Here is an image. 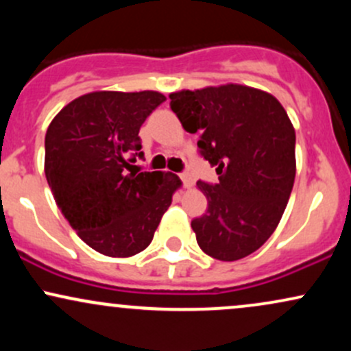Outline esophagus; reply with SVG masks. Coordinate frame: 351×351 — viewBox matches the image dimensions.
Listing matches in <instances>:
<instances>
[{"label":"esophagus","instance_id":"34e87169","mask_svg":"<svg viewBox=\"0 0 351 351\" xmlns=\"http://www.w3.org/2000/svg\"><path fill=\"white\" fill-rule=\"evenodd\" d=\"M180 178H181V183H183L184 188H191L193 186V178L189 173H180Z\"/></svg>","mask_w":351,"mask_h":351}]
</instances>
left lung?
Segmentation results:
<instances>
[{
  "label": "left lung",
  "instance_id": "obj_1",
  "mask_svg": "<svg viewBox=\"0 0 351 351\" xmlns=\"http://www.w3.org/2000/svg\"><path fill=\"white\" fill-rule=\"evenodd\" d=\"M170 107L219 181H198L206 215L191 221L199 247L217 261L249 256L279 224L295 180V130L267 92L226 84L170 94Z\"/></svg>",
  "mask_w": 351,
  "mask_h": 351
}]
</instances>
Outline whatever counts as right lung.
Listing matches in <instances>:
<instances>
[{
    "label": "right lung",
    "instance_id": "obj_1",
    "mask_svg": "<svg viewBox=\"0 0 351 351\" xmlns=\"http://www.w3.org/2000/svg\"><path fill=\"white\" fill-rule=\"evenodd\" d=\"M167 97L160 92L80 95L46 132L44 171L56 203L80 239L108 257H130L152 243L181 181L134 170L140 127Z\"/></svg>",
    "mask_w": 351,
    "mask_h": 351
}]
</instances>
